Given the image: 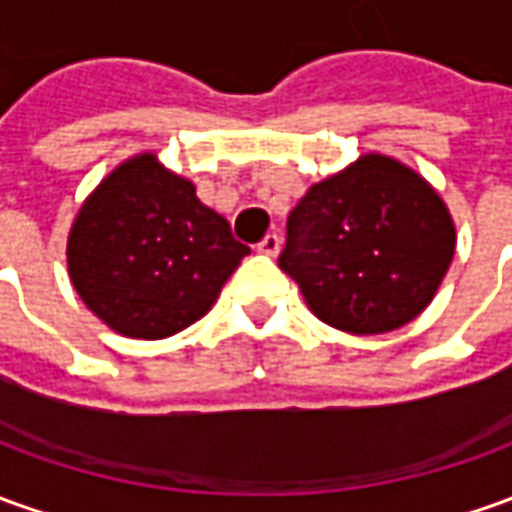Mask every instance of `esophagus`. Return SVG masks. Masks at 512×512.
Returning <instances> with one entry per match:
<instances>
[{
  "instance_id": "34e87169",
  "label": "esophagus",
  "mask_w": 512,
  "mask_h": 512,
  "mask_svg": "<svg viewBox=\"0 0 512 512\" xmlns=\"http://www.w3.org/2000/svg\"><path fill=\"white\" fill-rule=\"evenodd\" d=\"M278 250H281V239H278V234H267L259 242V253H264V256H278Z\"/></svg>"
}]
</instances>
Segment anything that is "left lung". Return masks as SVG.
Listing matches in <instances>:
<instances>
[{"label":"left lung","instance_id":"obj_1","mask_svg":"<svg viewBox=\"0 0 512 512\" xmlns=\"http://www.w3.org/2000/svg\"><path fill=\"white\" fill-rule=\"evenodd\" d=\"M457 231L443 197L382 153L309 186L287 220L278 267L334 329L384 334L424 312L449 270Z\"/></svg>","mask_w":512,"mask_h":512}]
</instances>
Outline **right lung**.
<instances>
[{
  "label": "right lung",
  "instance_id": "obj_1",
  "mask_svg": "<svg viewBox=\"0 0 512 512\" xmlns=\"http://www.w3.org/2000/svg\"><path fill=\"white\" fill-rule=\"evenodd\" d=\"M250 250L195 183L139 153L83 200L66 242L77 295L108 329L164 340L209 312Z\"/></svg>",
  "mask_w": 512,
  "mask_h": 512
}]
</instances>
